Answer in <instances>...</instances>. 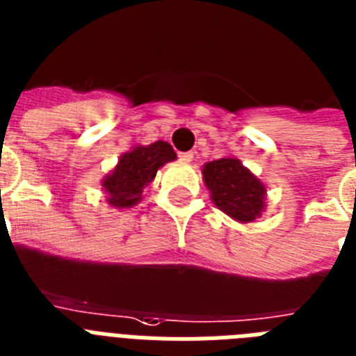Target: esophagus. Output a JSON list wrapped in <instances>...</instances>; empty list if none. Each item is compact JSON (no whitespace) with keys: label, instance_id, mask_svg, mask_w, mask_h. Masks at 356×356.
Listing matches in <instances>:
<instances>
[{"label":"esophagus","instance_id":"esophagus-1","mask_svg":"<svg viewBox=\"0 0 356 356\" xmlns=\"http://www.w3.org/2000/svg\"><path fill=\"white\" fill-rule=\"evenodd\" d=\"M178 158H180V161H184V163H189V161L195 158V154H193V152H180Z\"/></svg>","mask_w":356,"mask_h":356}]
</instances>
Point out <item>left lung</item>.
Wrapping results in <instances>:
<instances>
[{
	"mask_svg": "<svg viewBox=\"0 0 356 356\" xmlns=\"http://www.w3.org/2000/svg\"><path fill=\"white\" fill-rule=\"evenodd\" d=\"M202 175L214 205L231 218L248 224L262 214L266 187L240 160L233 156L213 160L205 163Z\"/></svg>",
	"mask_w": 356,
	"mask_h": 356,
	"instance_id": "1",
	"label": "left lung"
}]
</instances>
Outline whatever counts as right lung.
Returning <instances> with one entry per match:
<instances>
[{"instance_id":"1","label":"right lung","mask_w":356,"mask_h":356,"mask_svg":"<svg viewBox=\"0 0 356 356\" xmlns=\"http://www.w3.org/2000/svg\"><path fill=\"white\" fill-rule=\"evenodd\" d=\"M176 160V152L167 142H154L151 145H136L123 152L118 165L102 181L107 204L116 209H129L142 200V193L156 176L158 169L167 161Z\"/></svg>"}]
</instances>
